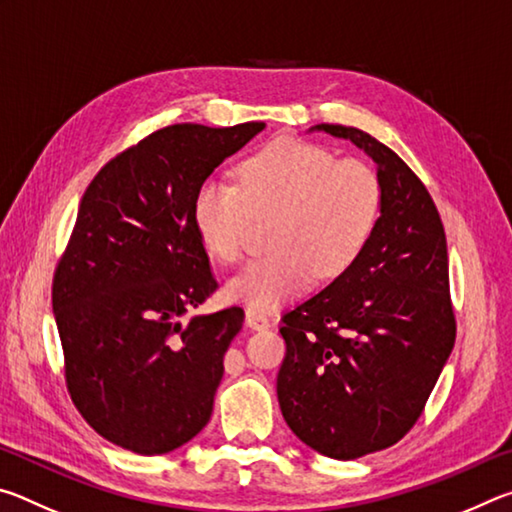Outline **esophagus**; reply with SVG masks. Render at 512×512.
<instances>
[{"label": "esophagus", "instance_id": "obj_1", "mask_svg": "<svg viewBox=\"0 0 512 512\" xmlns=\"http://www.w3.org/2000/svg\"><path fill=\"white\" fill-rule=\"evenodd\" d=\"M246 325L250 329H266V327H271V318H268L266 314H262V311H259V309L248 307L246 309Z\"/></svg>", "mask_w": 512, "mask_h": 512}]
</instances>
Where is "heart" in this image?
Listing matches in <instances>:
<instances>
[{"instance_id":"obj_1","label":"heart","mask_w":512,"mask_h":512,"mask_svg":"<svg viewBox=\"0 0 512 512\" xmlns=\"http://www.w3.org/2000/svg\"><path fill=\"white\" fill-rule=\"evenodd\" d=\"M239 185L205 178L192 198V221L216 262L237 264L255 219H271V255L250 262L225 284V296L262 311L320 280L350 271L375 235L381 183L370 164L318 144L273 140L237 167Z\"/></svg>"}]
</instances>
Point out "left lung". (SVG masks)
Segmentation results:
<instances>
[{"instance_id": "left-lung-1", "label": "left lung", "mask_w": 512, "mask_h": 512, "mask_svg": "<svg viewBox=\"0 0 512 512\" xmlns=\"http://www.w3.org/2000/svg\"><path fill=\"white\" fill-rule=\"evenodd\" d=\"M377 164L381 216L350 271L282 316L277 400L291 431L339 461L402 440L420 418L456 341L447 239L427 187L400 155L352 126Z\"/></svg>"}]
</instances>
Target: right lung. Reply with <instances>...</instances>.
<instances>
[{"label": "right lung", "mask_w": 512, "mask_h": 512, "mask_svg": "<svg viewBox=\"0 0 512 512\" xmlns=\"http://www.w3.org/2000/svg\"><path fill=\"white\" fill-rule=\"evenodd\" d=\"M264 126L160 128L115 155L81 198L51 289L67 391L99 436L135 454L173 452L210 422L244 309L180 323L219 289L192 198Z\"/></svg>", "instance_id": "add662e5"}]
</instances>
